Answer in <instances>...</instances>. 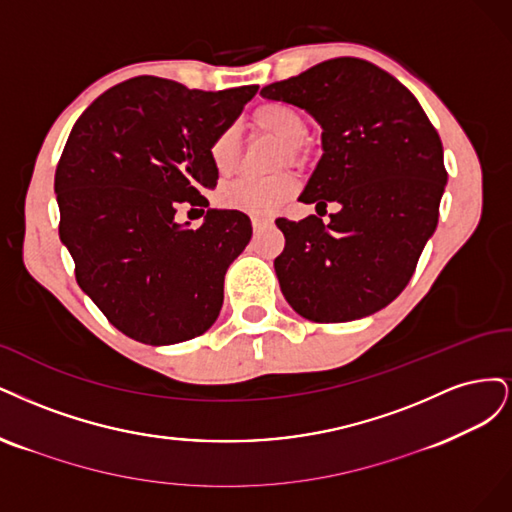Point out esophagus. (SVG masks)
Returning <instances> with one entry per match:
<instances>
[{"label": "esophagus", "instance_id": "esophagus-1", "mask_svg": "<svg viewBox=\"0 0 512 512\" xmlns=\"http://www.w3.org/2000/svg\"><path fill=\"white\" fill-rule=\"evenodd\" d=\"M272 221H268V219H259V217H255L253 219V229L255 232H259V229H263V227H268Z\"/></svg>", "mask_w": 512, "mask_h": 512}]
</instances>
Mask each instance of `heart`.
I'll list each match as a JSON object with an SVG mask.
<instances>
[{"label":"heart","instance_id":"b5f03b06","mask_svg":"<svg viewBox=\"0 0 512 512\" xmlns=\"http://www.w3.org/2000/svg\"><path fill=\"white\" fill-rule=\"evenodd\" d=\"M253 123L257 129L266 131V134L287 146L289 159L298 157V146L306 138V123L298 110L280 102L261 104L253 114ZM210 161L219 174H229L234 170L238 161V131L234 127L223 129L212 140ZM295 189H298V183L289 174L266 180L238 178L234 183L223 185L217 200L227 210H238L251 214V217H270L272 212L289 200Z\"/></svg>","mask_w":512,"mask_h":512}]
</instances>
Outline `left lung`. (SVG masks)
<instances>
[{"label":"left lung","mask_w":512,"mask_h":512,"mask_svg":"<svg viewBox=\"0 0 512 512\" xmlns=\"http://www.w3.org/2000/svg\"><path fill=\"white\" fill-rule=\"evenodd\" d=\"M261 95L321 125L323 155L298 200L340 206L327 223L276 219L280 291L315 323L374 315L404 291L436 232L447 170L434 125L398 78L355 57L312 65Z\"/></svg>","instance_id":"1"}]
</instances>
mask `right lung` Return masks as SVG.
<instances>
[{
	"label": "right lung",
	"instance_id": "right-lung-1",
	"mask_svg": "<svg viewBox=\"0 0 512 512\" xmlns=\"http://www.w3.org/2000/svg\"><path fill=\"white\" fill-rule=\"evenodd\" d=\"M257 85L197 91L129 78L80 114L55 172L59 238L80 289L125 336L168 346L202 336L223 306L225 272L251 242V219L208 208L210 144ZM189 201L200 230L173 217Z\"/></svg>",
	"mask_w": 512,
	"mask_h": 512
}]
</instances>
